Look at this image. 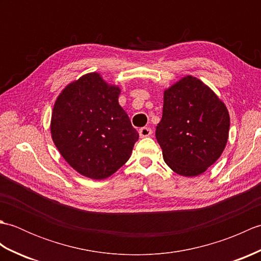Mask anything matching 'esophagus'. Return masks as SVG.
<instances>
[{"mask_svg": "<svg viewBox=\"0 0 261 261\" xmlns=\"http://www.w3.org/2000/svg\"><path fill=\"white\" fill-rule=\"evenodd\" d=\"M151 134H152V131H151V129L149 126H143V127H141V129H139V136H140V138L149 137V136H151Z\"/></svg>", "mask_w": 261, "mask_h": 261, "instance_id": "esophagus-1", "label": "esophagus"}]
</instances>
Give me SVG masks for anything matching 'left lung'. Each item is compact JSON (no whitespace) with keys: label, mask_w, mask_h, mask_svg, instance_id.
I'll return each mask as SVG.
<instances>
[{"label":"left lung","mask_w":261,"mask_h":261,"mask_svg":"<svg viewBox=\"0 0 261 261\" xmlns=\"http://www.w3.org/2000/svg\"><path fill=\"white\" fill-rule=\"evenodd\" d=\"M229 129L225 104L196 77H182L164 92L156 138L165 163L176 174H203L222 154Z\"/></svg>","instance_id":"obj_1"}]
</instances>
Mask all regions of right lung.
I'll return each instance as SVG.
<instances>
[{"instance_id": "add662e5", "label": "right lung", "mask_w": 261, "mask_h": 261, "mask_svg": "<svg viewBox=\"0 0 261 261\" xmlns=\"http://www.w3.org/2000/svg\"><path fill=\"white\" fill-rule=\"evenodd\" d=\"M119 86L98 73L71 82L54 105L50 131L58 151L77 173L92 179L113 175L139 139L120 107Z\"/></svg>"}]
</instances>
